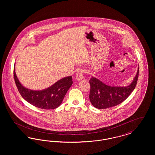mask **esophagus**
<instances>
[{
  "mask_svg": "<svg viewBox=\"0 0 155 155\" xmlns=\"http://www.w3.org/2000/svg\"><path fill=\"white\" fill-rule=\"evenodd\" d=\"M76 80L78 81H81L84 78V71L82 70H79L75 75Z\"/></svg>",
  "mask_w": 155,
  "mask_h": 155,
  "instance_id": "esophagus-1",
  "label": "esophagus"
}]
</instances>
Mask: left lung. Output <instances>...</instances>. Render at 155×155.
<instances>
[{
	"mask_svg": "<svg viewBox=\"0 0 155 155\" xmlns=\"http://www.w3.org/2000/svg\"><path fill=\"white\" fill-rule=\"evenodd\" d=\"M139 67L133 82L125 87L110 86L94 77L89 80L91 85L89 100L92 104L97 109H103L117 106L122 103L131 94L136 87Z\"/></svg>",
	"mask_w": 155,
	"mask_h": 155,
	"instance_id": "8db88e82",
	"label": "left lung"
}]
</instances>
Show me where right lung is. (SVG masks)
Listing matches in <instances>:
<instances>
[{
	"mask_svg": "<svg viewBox=\"0 0 155 155\" xmlns=\"http://www.w3.org/2000/svg\"><path fill=\"white\" fill-rule=\"evenodd\" d=\"M14 78L17 89L22 97L32 105L43 109L58 107L73 84L71 76L66 77L52 86L42 90H31L24 87L18 80L14 67Z\"/></svg>",
	"mask_w": 155,
	"mask_h": 155,
	"instance_id": "obj_1",
	"label": "right lung"
}]
</instances>
